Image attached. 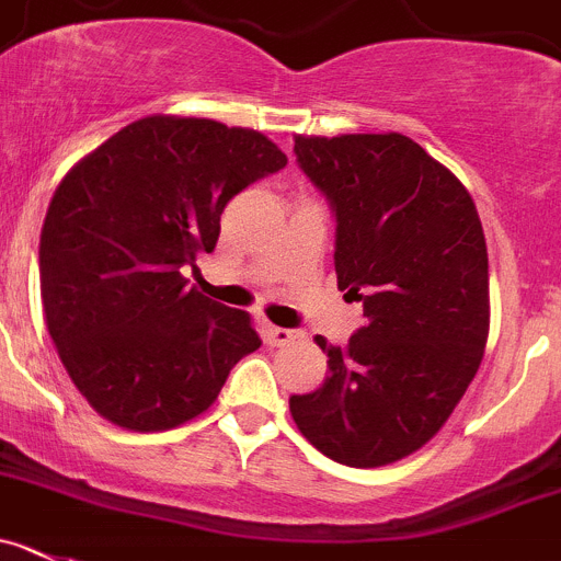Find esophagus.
<instances>
[{
    "instance_id": "34e87169",
    "label": "esophagus",
    "mask_w": 561,
    "mask_h": 561,
    "mask_svg": "<svg viewBox=\"0 0 561 561\" xmlns=\"http://www.w3.org/2000/svg\"><path fill=\"white\" fill-rule=\"evenodd\" d=\"M298 334L290 332V329H282V327H271V323H265L263 327V340L268 345H274V348H282V345H290L296 343Z\"/></svg>"
}]
</instances>
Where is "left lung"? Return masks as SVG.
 Here are the masks:
<instances>
[{
  "label": "left lung",
  "instance_id": "obj_1",
  "mask_svg": "<svg viewBox=\"0 0 561 561\" xmlns=\"http://www.w3.org/2000/svg\"><path fill=\"white\" fill-rule=\"evenodd\" d=\"M296 157L337 216V287L365 323L329 376L293 396L298 432L348 468L423 448L462 401L490 334V274L468 187L401 133L296 135Z\"/></svg>",
  "mask_w": 561,
  "mask_h": 561
}]
</instances>
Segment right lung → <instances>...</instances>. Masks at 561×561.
I'll return each instance as SVG.
<instances>
[{
	"label": "right lung",
	"instance_id": "1",
	"mask_svg": "<svg viewBox=\"0 0 561 561\" xmlns=\"http://www.w3.org/2000/svg\"><path fill=\"white\" fill-rule=\"evenodd\" d=\"M285 162L256 129L146 115L62 176L41 229L44 321L104 421L182 426L263 345L249 312L187 287L182 268L216 249L229 198Z\"/></svg>",
	"mask_w": 561,
	"mask_h": 561
}]
</instances>
